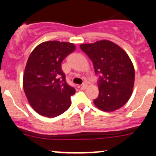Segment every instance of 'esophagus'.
Here are the masks:
<instances>
[{"instance_id":"esophagus-1","label":"esophagus","mask_w":156,"mask_h":156,"mask_svg":"<svg viewBox=\"0 0 156 156\" xmlns=\"http://www.w3.org/2000/svg\"><path fill=\"white\" fill-rule=\"evenodd\" d=\"M87 83H83L82 84H81V88H82V89H85L86 87H87Z\"/></svg>"}]
</instances>
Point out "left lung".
Masks as SVG:
<instances>
[{"instance_id":"left-lung-1","label":"left lung","mask_w":156,"mask_h":156,"mask_svg":"<svg viewBox=\"0 0 156 156\" xmlns=\"http://www.w3.org/2000/svg\"><path fill=\"white\" fill-rule=\"evenodd\" d=\"M80 48L93 62L99 76V96L95 106L104 112H112L128 101L134 84V68L128 55L109 41L83 44Z\"/></svg>"}]
</instances>
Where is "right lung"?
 Here are the masks:
<instances>
[{"mask_svg":"<svg viewBox=\"0 0 156 156\" xmlns=\"http://www.w3.org/2000/svg\"><path fill=\"white\" fill-rule=\"evenodd\" d=\"M75 50L68 42L49 41L37 45L28 59L23 88L31 106L39 115L53 118L71 106L75 90L66 81L62 60Z\"/></svg>","mask_w":156,"mask_h":156,"instance_id":"right-lung-1","label":"right lung"}]
</instances>
